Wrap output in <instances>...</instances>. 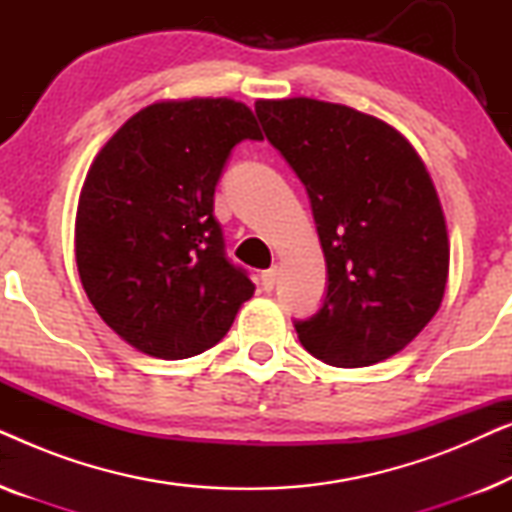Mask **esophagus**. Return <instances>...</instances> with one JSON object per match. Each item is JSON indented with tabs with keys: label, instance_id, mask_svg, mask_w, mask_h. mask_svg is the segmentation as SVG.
I'll use <instances>...</instances> for the list:
<instances>
[{
	"label": "esophagus",
	"instance_id": "obj_1",
	"mask_svg": "<svg viewBox=\"0 0 512 512\" xmlns=\"http://www.w3.org/2000/svg\"><path fill=\"white\" fill-rule=\"evenodd\" d=\"M277 277H279V268H277V265H272V268L263 270V272H261V284H263V289H265V291L275 289Z\"/></svg>",
	"mask_w": 512,
	"mask_h": 512
}]
</instances>
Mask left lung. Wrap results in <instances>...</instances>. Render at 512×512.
<instances>
[{
	"label": "left lung",
	"instance_id": "left-lung-1",
	"mask_svg": "<svg viewBox=\"0 0 512 512\" xmlns=\"http://www.w3.org/2000/svg\"><path fill=\"white\" fill-rule=\"evenodd\" d=\"M265 137L310 195L328 289L300 345L338 368L401 352L443 303L450 242L436 186L401 132L345 104L258 100Z\"/></svg>",
	"mask_w": 512,
	"mask_h": 512
}]
</instances>
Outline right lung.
<instances>
[{
  "label": "right lung",
  "mask_w": 512,
  "mask_h": 512,
  "mask_svg": "<svg viewBox=\"0 0 512 512\" xmlns=\"http://www.w3.org/2000/svg\"><path fill=\"white\" fill-rule=\"evenodd\" d=\"M242 139H263L247 104L167 100L128 118L90 165L76 268L104 324L139 352L165 361L202 354L254 296L214 219L216 184Z\"/></svg>",
  "instance_id": "right-lung-1"
}]
</instances>
